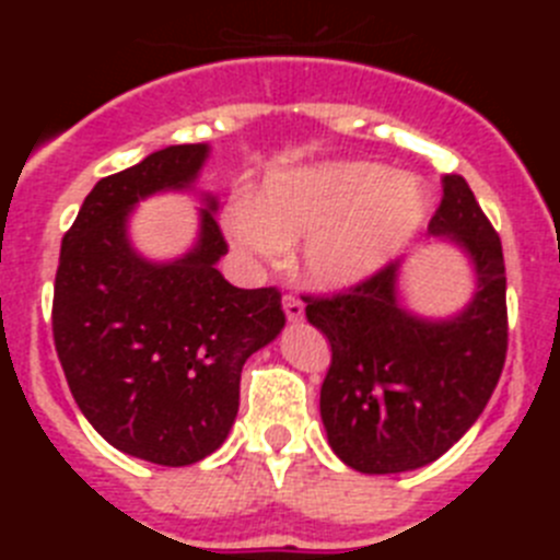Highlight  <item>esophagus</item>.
I'll list each match as a JSON object with an SVG mask.
<instances>
[{
  "label": "esophagus",
  "mask_w": 560,
  "mask_h": 560,
  "mask_svg": "<svg viewBox=\"0 0 560 560\" xmlns=\"http://www.w3.org/2000/svg\"><path fill=\"white\" fill-rule=\"evenodd\" d=\"M283 311H285V316H289V323H300V319L305 316V305L296 294L283 296Z\"/></svg>",
  "instance_id": "1"
}]
</instances>
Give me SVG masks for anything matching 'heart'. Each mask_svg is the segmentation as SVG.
<instances>
[{
  "instance_id": "obj_1",
  "label": "heart",
  "mask_w": 560,
  "mask_h": 560,
  "mask_svg": "<svg viewBox=\"0 0 560 560\" xmlns=\"http://www.w3.org/2000/svg\"><path fill=\"white\" fill-rule=\"evenodd\" d=\"M427 215V196L409 176H387L370 162H334L277 173L264 199L235 196L224 224L249 257H280L305 237L303 271L325 289H345L375 275L412 241Z\"/></svg>"
}]
</instances>
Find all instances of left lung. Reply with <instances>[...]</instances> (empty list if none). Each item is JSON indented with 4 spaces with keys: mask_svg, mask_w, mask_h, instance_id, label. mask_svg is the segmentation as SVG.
<instances>
[{
    "mask_svg": "<svg viewBox=\"0 0 560 560\" xmlns=\"http://www.w3.org/2000/svg\"><path fill=\"white\" fill-rule=\"evenodd\" d=\"M474 260L479 291L448 323H423L395 300L398 260L328 296L305 294V316L330 341L319 393L328 443L361 474L432 463L482 415L508 355L504 257L497 230L459 173L443 179L429 221Z\"/></svg>",
    "mask_w": 560,
    "mask_h": 560,
    "instance_id": "left-lung-1",
    "label": "left lung"
}]
</instances>
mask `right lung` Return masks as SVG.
I'll return each instance as SVG.
<instances>
[{
	"instance_id": "obj_1",
	"label": "right lung",
	"mask_w": 560,
	"mask_h": 560,
	"mask_svg": "<svg viewBox=\"0 0 560 560\" xmlns=\"http://www.w3.org/2000/svg\"><path fill=\"white\" fill-rule=\"evenodd\" d=\"M207 145H171L97 182L61 244L52 339L69 393L114 448L156 465L205 459L230 434L241 370L285 325L280 291L235 289L226 237L201 210L199 246L148 264L126 241L142 196L196 179Z\"/></svg>"
}]
</instances>
